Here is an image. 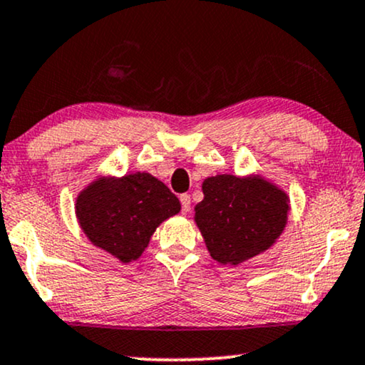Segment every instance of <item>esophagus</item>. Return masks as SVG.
Listing matches in <instances>:
<instances>
[{
	"label": "esophagus",
	"mask_w": 365,
	"mask_h": 365,
	"mask_svg": "<svg viewBox=\"0 0 365 365\" xmlns=\"http://www.w3.org/2000/svg\"><path fill=\"white\" fill-rule=\"evenodd\" d=\"M180 204H182V212L187 214L190 210V195L182 194L180 195Z\"/></svg>",
	"instance_id": "34e87169"
}]
</instances>
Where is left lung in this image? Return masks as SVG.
<instances>
[{
    "instance_id": "left-lung-1",
    "label": "left lung",
    "mask_w": 365,
    "mask_h": 365,
    "mask_svg": "<svg viewBox=\"0 0 365 365\" xmlns=\"http://www.w3.org/2000/svg\"><path fill=\"white\" fill-rule=\"evenodd\" d=\"M195 222L210 257L238 265L269 250L287 225L289 197L260 175H216L202 183Z\"/></svg>"
}]
</instances>
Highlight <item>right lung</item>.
Segmentation results:
<instances>
[{
	"mask_svg": "<svg viewBox=\"0 0 365 365\" xmlns=\"http://www.w3.org/2000/svg\"><path fill=\"white\" fill-rule=\"evenodd\" d=\"M76 217L95 247L122 263L143 255L156 227L180 212L177 195L149 173L102 177L76 197Z\"/></svg>",
	"mask_w": 365,
	"mask_h": 365,
	"instance_id": "add662e5",
	"label": "right lung"
}]
</instances>
